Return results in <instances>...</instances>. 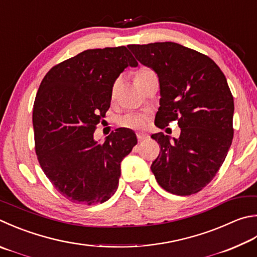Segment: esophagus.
<instances>
[{"label":"esophagus","mask_w":257,"mask_h":257,"mask_svg":"<svg viewBox=\"0 0 257 257\" xmlns=\"http://www.w3.org/2000/svg\"><path fill=\"white\" fill-rule=\"evenodd\" d=\"M137 138H138V142H144V141H146V139L148 138L146 135H143V134H138L137 135Z\"/></svg>","instance_id":"34e87169"}]
</instances>
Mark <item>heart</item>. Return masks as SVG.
I'll return each mask as SVG.
<instances>
[{"instance_id":"obj_1","label":"heart","mask_w":257,"mask_h":257,"mask_svg":"<svg viewBox=\"0 0 257 257\" xmlns=\"http://www.w3.org/2000/svg\"><path fill=\"white\" fill-rule=\"evenodd\" d=\"M152 73L151 71H148V69H141V71H138L136 74V77H135V80L138 81L141 80L142 77L146 76L147 74ZM115 87L116 85L113 86L112 88V95H114L115 93ZM145 118L142 115H137V114H124L122 116H120L118 119V124L121 125V127H124V128H129V129H143L145 127Z\"/></svg>"}]
</instances>
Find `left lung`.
<instances>
[{"mask_svg": "<svg viewBox=\"0 0 257 257\" xmlns=\"http://www.w3.org/2000/svg\"><path fill=\"white\" fill-rule=\"evenodd\" d=\"M139 63L160 81V108L155 124L171 121L179 138L152 135L161 152L151 170L167 192L190 195L210 183L220 169L234 136V97L221 69L208 56L176 43L128 45Z\"/></svg>", "mask_w": 257, "mask_h": 257, "instance_id": "8db88e82", "label": "left lung"}]
</instances>
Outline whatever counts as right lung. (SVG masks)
Returning a JSON list of instances; mask_svg holds the SVG:
<instances>
[{
  "instance_id": "right-lung-1",
  "label": "right lung",
  "mask_w": 257,
  "mask_h": 257,
  "mask_svg": "<svg viewBox=\"0 0 257 257\" xmlns=\"http://www.w3.org/2000/svg\"><path fill=\"white\" fill-rule=\"evenodd\" d=\"M137 65L124 46L88 49L56 65L41 81L32 112L36 154L69 201L103 203L118 189L121 161L137 144L136 135L119 128L99 144L93 134L110 108L115 80Z\"/></svg>"
}]
</instances>
